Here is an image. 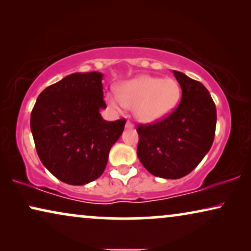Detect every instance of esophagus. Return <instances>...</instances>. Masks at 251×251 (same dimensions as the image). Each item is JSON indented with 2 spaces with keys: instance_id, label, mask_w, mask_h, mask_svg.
<instances>
[{
  "instance_id": "esophagus-1",
  "label": "esophagus",
  "mask_w": 251,
  "mask_h": 251,
  "mask_svg": "<svg viewBox=\"0 0 251 251\" xmlns=\"http://www.w3.org/2000/svg\"><path fill=\"white\" fill-rule=\"evenodd\" d=\"M133 128V125L130 121H126V129H132Z\"/></svg>"
}]
</instances>
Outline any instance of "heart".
I'll use <instances>...</instances> for the list:
<instances>
[{
	"instance_id": "1",
	"label": "heart",
	"mask_w": 251,
	"mask_h": 251,
	"mask_svg": "<svg viewBox=\"0 0 251 251\" xmlns=\"http://www.w3.org/2000/svg\"><path fill=\"white\" fill-rule=\"evenodd\" d=\"M180 96V85L174 78L143 74L120 83L118 94L109 92L106 101L116 111L133 108L139 122L154 123L175 111Z\"/></svg>"
}]
</instances>
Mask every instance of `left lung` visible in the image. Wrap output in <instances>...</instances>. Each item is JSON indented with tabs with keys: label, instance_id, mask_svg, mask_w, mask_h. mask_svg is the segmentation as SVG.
I'll list each match as a JSON object with an SVG mask.
<instances>
[{
	"label": "left lung",
	"instance_id": "1",
	"mask_svg": "<svg viewBox=\"0 0 251 251\" xmlns=\"http://www.w3.org/2000/svg\"><path fill=\"white\" fill-rule=\"evenodd\" d=\"M173 72L181 88L178 107L166 119L137 128L139 161L149 173L164 179H178L197 168L212 145L217 121L207 88Z\"/></svg>",
	"mask_w": 251,
	"mask_h": 251
}]
</instances>
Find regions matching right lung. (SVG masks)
<instances>
[{
  "label": "right lung",
  "mask_w": 251,
  "mask_h": 251,
  "mask_svg": "<svg viewBox=\"0 0 251 251\" xmlns=\"http://www.w3.org/2000/svg\"><path fill=\"white\" fill-rule=\"evenodd\" d=\"M99 72L73 73L44 89L30 114V130L41 162L58 179L85 185L104 173L126 120L108 122Z\"/></svg>",
  "instance_id": "right-lung-1"
}]
</instances>
